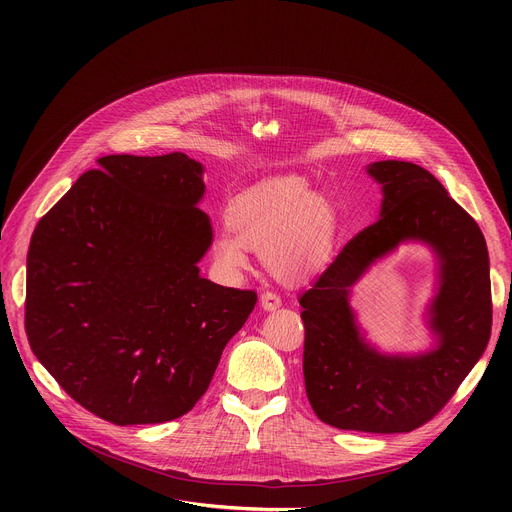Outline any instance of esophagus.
<instances>
[{
    "label": "esophagus",
    "mask_w": 512,
    "mask_h": 512,
    "mask_svg": "<svg viewBox=\"0 0 512 512\" xmlns=\"http://www.w3.org/2000/svg\"><path fill=\"white\" fill-rule=\"evenodd\" d=\"M259 302H261V308L265 312H273V310H277L281 306V298L277 294H273V291H265V294H261Z\"/></svg>",
    "instance_id": "1"
}]
</instances>
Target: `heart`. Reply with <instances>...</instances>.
<instances>
[{"label": "heart", "instance_id": "obj_1", "mask_svg": "<svg viewBox=\"0 0 512 512\" xmlns=\"http://www.w3.org/2000/svg\"><path fill=\"white\" fill-rule=\"evenodd\" d=\"M227 223L234 233H216L210 251L214 263L231 275L249 267L251 247L261 251L275 275L302 281L330 263L338 241L332 202L296 176L269 180L237 196Z\"/></svg>", "mask_w": 512, "mask_h": 512}]
</instances>
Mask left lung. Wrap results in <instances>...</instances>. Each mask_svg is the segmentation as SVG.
I'll return each mask as SVG.
<instances>
[{
  "instance_id": "obj_1",
  "label": "left lung",
  "mask_w": 512,
  "mask_h": 512,
  "mask_svg": "<svg viewBox=\"0 0 512 512\" xmlns=\"http://www.w3.org/2000/svg\"><path fill=\"white\" fill-rule=\"evenodd\" d=\"M381 186L379 221L354 237L300 296L304 381L314 413L338 429L405 433L440 411L486 350L492 328L490 261L474 218L433 174L411 162L367 166ZM434 257L424 309L428 346L387 353L357 322L351 287L401 244Z\"/></svg>"
}]
</instances>
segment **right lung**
I'll use <instances>...</instances> for the list:
<instances>
[{
	"label": "right lung",
	"instance_id": "add662e5",
	"mask_svg": "<svg viewBox=\"0 0 512 512\" xmlns=\"http://www.w3.org/2000/svg\"><path fill=\"white\" fill-rule=\"evenodd\" d=\"M32 235L26 334L42 367L115 425L164 423L206 393L255 291L200 275L212 245L204 166L105 156Z\"/></svg>",
	"mask_w": 512,
	"mask_h": 512
}]
</instances>
